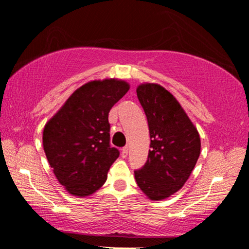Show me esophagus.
<instances>
[{
  "mask_svg": "<svg viewBox=\"0 0 249 249\" xmlns=\"http://www.w3.org/2000/svg\"><path fill=\"white\" fill-rule=\"evenodd\" d=\"M121 155H122V157H123V158L127 157V155H128V147H127V146L123 147V149H122Z\"/></svg>",
  "mask_w": 249,
  "mask_h": 249,
  "instance_id": "34e87169",
  "label": "esophagus"
}]
</instances>
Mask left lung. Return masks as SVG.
<instances>
[{
  "mask_svg": "<svg viewBox=\"0 0 249 249\" xmlns=\"http://www.w3.org/2000/svg\"><path fill=\"white\" fill-rule=\"evenodd\" d=\"M148 122L150 149L141 169L134 171L141 190L150 200H163L183 187L197 161L200 136L178 101L159 84L137 88Z\"/></svg>",
  "mask_w": 249,
  "mask_h": 249,
  "instance_id": "8db88e82",
  "label": "left lung"
}]
</instances>
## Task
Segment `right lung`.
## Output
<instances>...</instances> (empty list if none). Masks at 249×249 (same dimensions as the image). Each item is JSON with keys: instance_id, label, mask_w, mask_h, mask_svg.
Wrapping results in <instances>:
<instances>
[{"instance_id": "right-lung-1", "label": "right lung", "mask_w": 249, "mask_h": 249, "mask_svg": "<svg viewBox=\"0 0 249 249\" xmlns=\"http://www.w3.org/2000/svg\"><path fill=\"white\" fill-rule=\"evenodd\" d=\"M125 81H91L75 90L46 124V157L60 184L73 196H87L104 184L120 156L109 144L108 112L128 91Z\"/></svg>"}]
</instances>
